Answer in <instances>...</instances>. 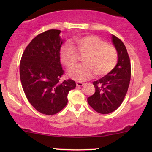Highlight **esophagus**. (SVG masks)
<instances>
[{
    "label": "esophagus",
    "mask_w": 152,
    "mask_h": 152,
    "mask_svg": "<svg viewBox=\"0 0 152 152\" xmlns=\"http://www.w3.org/2000/svg\"><path fill=\"white\" fill-rule=\"evenodd\" d=\"M76 85H77V86H82L83 85H84V83H82L81 82H77Z\"/></svg>",
    "instance_id": "1"
}]
</instances>
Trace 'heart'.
<instances>
[{"label":"heart","mask_w":152,"mask_h":152,"mask_svg":"<svg viewBox=\"0 0 152 152\" xmlns=\"http://www.w3.org/2000/svg\"><path fill=\"white\" fill-rule=\"evenodd\" d=\"M78 55L84 57L82 61L84 65L68 72V76L75 80H86L93 73L99 77L105 75L117 64L118 54L115 48L94 35L75 39L72 44L66 43L60 50L61 61L68 70L75 67Z\"/></svg>","instance_id":"b5f03b06"}]
</instances>
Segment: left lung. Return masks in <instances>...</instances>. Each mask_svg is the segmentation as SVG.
Returning <instances> with one entry per match:
<instances>
[{"instance_id": "obj_1", "label": "left lung", "mask_w": 152, "mask_h": 152, "mask_svg": "<svg viewBox=\"0 0 152 152\" xmlns=\"http://www.w3.org/2000/svg\"><path fill=\"white\" fill-rule=\"evenodd\" d=\"M111 39L118 53V63L107 75L93 82L95 92L87 99L88 104L102 114L111 113L121 105L131 79L130 59L125 45L114 35Z\"/></svg>"}]
</instances>
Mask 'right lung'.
<instances>
[{"mask_svg": "<svg viewBox=\"0 0 152 152\" xmlns=\"http://www.w3.org/2000/svg\"><path fill=\"white\" fill-rule=\"evenodd\" d=\"M59 30H49L32 39L23 53L20 78L27 99L37 111L54 115L66 107L72 80L61 81L64 74L60 49L64 41Z\"/></svg>", "mask_w": 152, "mask_h": 152, "instance_id": "right-lung-1", "label": "right lung"}]
</instances>
